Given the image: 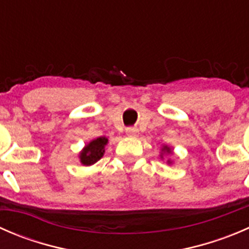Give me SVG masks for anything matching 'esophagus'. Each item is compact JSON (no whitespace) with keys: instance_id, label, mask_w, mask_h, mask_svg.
Listing matches in <instances>:
<instances>
[{"instance_id":"esophagus-1","label":"esophagus","mask_w":249,"mask_h":249,"mask_svg":"<svg viewBox=\"0 0 249 249\" xmlns=\"http://www.w3.org/2000/svg\"><path fill=\"white\" fill-rule=\"evenodd\" d=\"M126 134L130 135V136H134V135L137 134V130L135 129V127H127Z\"/></svg>"}]
</instances>
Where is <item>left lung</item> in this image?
<instances>
[{
	"instance_id": "obj_1",
	"label": "left lung",
	"mask_w": 249,
	"mask_h": 249,
	"mask_svg": "<svg viewBox=\"0 0 249 249\" xmlns=\"http://www.w3.org/2000/svg\"><path fill=\"white\" fill-rule=\"evenodd\" d=\"M172 154H173V150H172V148L170 147V145L164 144L161 147V149H160V158H161V159H164V155H172ZM166 162L169 165H172L173 161L171 159H169Z\"/></svg>"
}]
</instances>
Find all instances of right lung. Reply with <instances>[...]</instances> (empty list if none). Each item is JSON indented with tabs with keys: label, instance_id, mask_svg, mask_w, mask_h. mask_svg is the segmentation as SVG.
Segmentation results:
<instances>
[{
	"label": "right lung",
	"instance_id": "1",
	"mask_svg": "<svg viewBox=\"0 0 249 249\" xmlns=\"http://www.w3.org/2000/svg\"><path fill=\"white\" fill-rule=\"evenodd\" d=\"M108 143V139L106 136L97 137L90 141L88 144L78 154L80 164L84 166H91L95 162L99 161L105 154V147Z\"/></svg>",
	"mask_w": 249,
	"mask_h": 249
}]
</instances>
